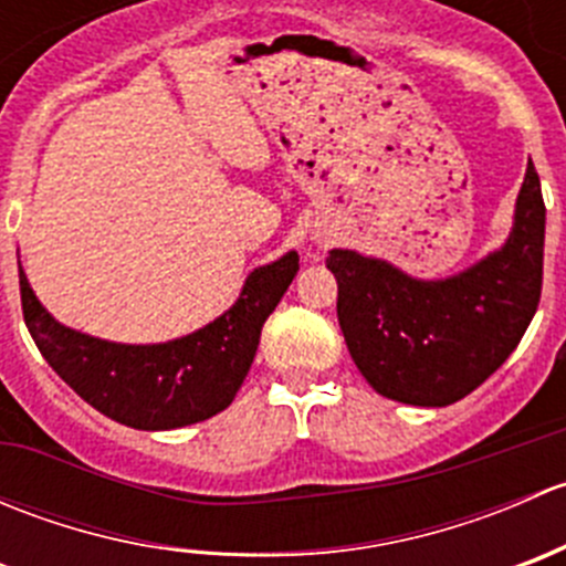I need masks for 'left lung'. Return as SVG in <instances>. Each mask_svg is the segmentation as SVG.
I'll list each match as a JSON object with an SVG mask.
<instances>
[{
    "instance_id": "obj_1",
    "label": "left lung",
    "mask_w": 566,
    "mask_h": 566,
    "mask_svg": "<svg viewBox=\"0 0 566 566\" xmlns=\"http://www.w3.org/2000/svg\"><path fill=\"white\" fill-rule=\"evenodd\" d=\"M542 254L545 202L531 161L506 243L458 276L427 282L375 256L334 249L325 268L336 276V317L358 373L397 402H458L526 334L542 295Z\"/></svg>"
}]
</instances>
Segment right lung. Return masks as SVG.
<instances>
[{"instance_id":"obj_1","label":"right lung","mask_w":566,"mask_h":566,"mask_svg":"<svg viewBox=\"0 0 566 566\" xmlns=\"http://www.w3.org/2000/svg\"><path fill=\"white\" fill-rule=\"evenodd\" d=\"M298 273V254L256 268L230 312L164 345H117L56 323L19 268L21 310L49 367L84 402L134 430H175L221 413L254 361L262 325Z\"/></svg>"}]
</instances>
